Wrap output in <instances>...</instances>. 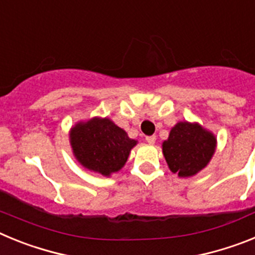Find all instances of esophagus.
Here are the masks:
<instances>
[{
	"mask_svg": "<svg viewBox=\"0 0 255 255\" xmlns=\"http://www.w3.org/2000/svg\"><path fill=\"white\" fill-rule=\"evenodd\" d=\"M145 140H147V143H149V144H154L155 143V136H154V135H150V136H145Z\"/></svg>",
	"mask_w": 255,
	"mask_h": 255,
	"instance_id": "34e87169",
	"label": "esophagus"
}]
</instances>
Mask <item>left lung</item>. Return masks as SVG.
Instances as JSON below:
<instances>
[{
	"label": "left lung",
	"mask_w": 255,
	"mask_h": 255,
	"mask_svg": "<svg viewBox=\"0 0 255 255\" xmlns=\"http://www.w3.org/2000/svg\"><path fill=\"white\" fill-rule=\"evenodd\" d=\"M168 167L179 176L188 177L208 164L215 153L216 138L198 124L179 123L162 144Z\"/></svg>",
	"instance_id": "left-lung-1"
}]
</instances>
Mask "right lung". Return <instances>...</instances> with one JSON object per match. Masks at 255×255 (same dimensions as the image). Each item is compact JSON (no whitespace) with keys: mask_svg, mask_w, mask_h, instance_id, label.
<instances>
[{"mask_svg":"<svg viewBox=\"0 0 255 255\" xmlns=\"http://www.w3.org/2000/svg\"><path fill=\"white\" fill-rule=\"evenodd\" d=\"M70 141L76 159L88 170L110 176L128 161L136 141L108 119H92L75 125Z\"/></svg>","mask_w":255,"mask_h":255,"instance_id":"obj_1","label":"right lung"}]
</instances>
